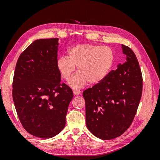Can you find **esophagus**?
I'll use <instances>...</instances> for the list:
<instances>
[{
	"instance_id": "esophagus-1",
	"label": "esophagus",
	"mask_w": 160,
	"mask_h": 160,
	"mask_svg": "<svg viewBox=\"0 0 160 160\" xmlns=\"http://www.w3.org/2000/svg\"><path fill=\"white\" fill-rule=\"evenodd\" d=\"M73 93H74V94L75 95H79V94H81V91H80V90H79V89H73Z\"/></svg>"
}]
</instances>
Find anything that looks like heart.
Segmentation results:
<instances>
[{"label":"heart","mask_w":160,"mask_h":160,"mask_svg":"<svg viewBox=\"0 0 160 160\" xmlns=\"http://www.w3.org/2000/svg\"><path fill=\"white\" fill-rule=\"evenodd\" d=\"M68 57L62 56L57 61V66L62 79L69 81L77 68L70 85L74 88L83 87L88 82L96 84L108 75L112 67L113 54L110 48L83 44L69 51Z\"/></svg>","instance_id":"obj_1"}]
</instances>
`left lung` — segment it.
I'll return each instance as SVG.
<instances>
[{"label": "left lung", "instance_id": "left-lung-1", "mask_svg": "<svg viewBox=\"0 0 160 160\" xmlns=\"http://www.w3.org/2000/svg\"><path fill=\"white\" fill-rule=\"evenodd\" d=\"M122 47L127 61L83 93L87 127L104 140L118 138L129 128L142 93V75L137 57L128 46Z\"/></svg>", "mask_w": 160, "mask_h": 160}]
</instances>
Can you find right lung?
Returning a JSON list of instances; mask_svg holds the SVG:
<instances>
[{
    "label": "right lung",
    "mask_w": 160,
    "mask_h": 160,
    "mask_svg": "<svg viewBox=\"0 0 160 160\" xmlns=\"http://www.w3.org/2000/svg\"><path fill=\"white\" fill-rule=\"evenodd\" d=\"M59 38L38 39L18 57L12 98L19 120L28 133L40 138L55 136L65 126L72 89L61 83L57 68Z\"/></svg>",
    "instance_id": "obj_1"
}]
</instances>
